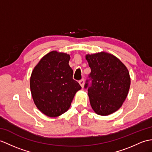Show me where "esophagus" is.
Wrapping results in <instances>:
<instances>
[{"mask_svg":"<svg viewBox=\"0 0 152 152\" xmlns=\"http://www.w3.org/2000/svg\"><path fill=\"white\" fill-rule=\"evenodd\" d=\"M79 83H80V86H82V87L83 88V86H84V80H83V79L80 80L79 81Z\"/></svg>","mask_w":152,"mask_h":152,"instance_id":"esophagus-1","label":"esophagus"}]
</instances>
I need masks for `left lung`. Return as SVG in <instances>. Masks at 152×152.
<instances>
[{
  "instance_id": "left-lung-1",
  "label": "left lung",
  "mask_w": 152,
  "mask_h": 152,
  "mask_svg": "<svg viewBox=\"0 0 152 152\" xmlns=\"http://www.w3.org/2000/svg\"><path fill=\"white\" fill-rule=\"evenodd\" d=\"M91 72L84 88L96 113L108 115L122 106L130 87L126 66L115 56L105 52L86 56Z\"/></svg>"
}]
</instances>
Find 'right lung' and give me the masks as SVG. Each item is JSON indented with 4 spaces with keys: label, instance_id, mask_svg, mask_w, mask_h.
I'll use <instances>...</instances> for the list:
<instances>
[{
    "label": "right lung",
    "instance_id": "1",
    "mask_svg": "<svg viewBox=\"0 0 152 152\" xmlns=\"http://www.w3.org/2000/svg\"><path fill=\"white\" fill-rule=\"evenodd\" d=\"M70 56L52 51L45 55L33 70L30 89L35 104L50 117L64 113L82 87L72 78Z\"/></svg>",
    "mask_w": 152,
    "mask_h": 152
}]
</instances>
